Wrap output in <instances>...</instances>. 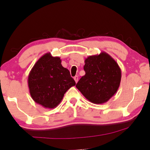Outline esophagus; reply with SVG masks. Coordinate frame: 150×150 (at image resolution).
<instances>
[{
	"label": "esophagus",
	"instance_id": "1",
	"mask_svg": "<svg viewBox=\"0 0 150 150\" xmlns=\"http://www.w3.org/2000/svg\"><path fill=\"white\" fill-rule=\"evenodd\" d=\"M74 80H75V81L76 82V83H77V81H78V76H75L74 77Z\"/></svg>",
	"mask_w": 150,
	"mask_h": 150
}]
</instances>
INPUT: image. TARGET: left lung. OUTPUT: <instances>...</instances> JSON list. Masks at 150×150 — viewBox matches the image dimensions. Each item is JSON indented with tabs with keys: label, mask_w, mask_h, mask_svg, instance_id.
<instances>
[{
	"label": "left lung",
	"mask_w": 150,
	"mask_h": 150,
	"mask_svg": "<svg viewBox=\"0 0 150 150\" xmlns=\"http://www.w3.org/2000/svg\"><path fill=\"white\" fill-rule=\"evenodd\" d=\"M86 75L76 88L93 104H104L117 93L121 80V70L108 54L89 56L85 60Z\"/></svg>",
	"instance_id": "left-lung-1"
}]
</instances>
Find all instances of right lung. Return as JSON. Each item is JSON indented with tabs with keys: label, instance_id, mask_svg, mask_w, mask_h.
I'll list each match as a JSON object with an SVG mask.
<instances>
[{
	"label": "right lung",
	"instance_id": "add662e5",
	"mask_svg": "<svg viewBox=\"0 0 150 150\" xmlns=\"http://www.w3.org/2000/svg\"><path fill=\"white\" fill-rule=\"evenodd\" d=\"M28 87L31 97L35 103L46 108H56L64 93L75 81L67 69L61 64L59 57L50 52L40 57L28 75Z\"/></svg>",
	"mask_w": 150,
	"mask_h": 150
}]
</instances>
